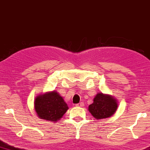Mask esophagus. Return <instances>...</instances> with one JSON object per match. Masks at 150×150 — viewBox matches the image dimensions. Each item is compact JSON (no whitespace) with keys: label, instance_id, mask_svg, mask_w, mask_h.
Returning a JSON list of instances; mask_svg holds the SVG:
<instances>
[{"label":"esophagus","instance_id":"1","mask_svg":"<svg viewBox=\"0 0 150 150\" xmlns=\"http://www.w3.org/2000/svg\"><path fill=\"white\" fill-rule=\"evenodd\" d=\"M75 106H77V107H83V106H84V103H83V102H80V103L76 104Z\"/></svg>","mask_w":150,"mask_h":150}]
</instances>
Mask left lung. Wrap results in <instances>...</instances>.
I'll return each mask as SVG.
<instances>
[{
    "instance_id": "obj_1",
    "label": "left lung",
    "mask_w": 150,
    "mask_h": 150,
    "mask_svg": "<svg viewBox=\"0 0 150 150\" xmlns=\"http://www.w3.org/2000/svg\"><path fill=\"white\" fill-rule=\"evenodd\" d=\"M93 101L89 106L88 110L97 120L110 117L117 110V100L109 94L98 93Z\"/></svg>"
}]
</instances>
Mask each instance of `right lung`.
<instances>
[{
	"mask_svg": "<svg viewBox=\"0 0 150 150\" xmlns=\"http://www.w3.org/2000/svg\"><path fill=\"white\" fill-rule=\"evenodd\" d=\"M34 109L41 119L58 122L69 109L67 104L58 91H47L35 97Z\"/></svg>",
	"mask_w": 150,
	"mask_h": 150,
	"instance_id": "obj_1",
	"label": "right lung"
}]
</instances>
